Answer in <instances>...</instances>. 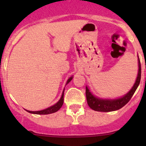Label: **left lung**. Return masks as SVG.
Returning a JSON list of instances; mask_svg holds the SVG:
<instances>
[{
    "label": "left lung",
    "instance_id": "1",
    "mask_svg": "<svg viewBox=\"0 0 146 146\" xmlns=\"http://www.w3.org/2000/svg\"><path fill=\"white\" fill-rule=\"evenodd\" d=\"M141 62H140L139 57H138V73L137 78L135 82L134 85L133 86L132 89L128 92L126 95L122 98H119V99L115 100H102L99 99V98H95L92 94L90 92L89 89L86 87V90H85V94H86L87 102L89 107L92 110L98 111H103V112H108V111H112L118 110L123 107V106L126 105L132 96L134 94L135 91L136 90L137 88L139 85L140 81H141Z\"/></svg>",
    "mask_w": 146,
    "mask_h": 146
}]
</instances>
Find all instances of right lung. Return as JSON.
Wrapping results in <instances>:
<instances>
[{
  "label": "right lung",
  "instance_id": "1",
  "mask_svg": "<svg viewBox=\"0 0 146 146\" xmlns=\"http://www.w3.org/2000/svg\"><path fill=\"white\" fill-rule=\"evenodd\" d=\"M73 77H70V78L68 80L67 83H68L70 80H72ZM64 90L63 92L62 95H61V99L59 100V101L55 104L54 105L51 106V107H48V108L46 109V110H41V111H28V110H26V111H28L29 113H32V114H52V113L56 112L58 110H59L61 109V107H62L63 104H64Z\"/></svg>",
  "mask_w": 146,
  "mask_h": 146
}]
</instances>
